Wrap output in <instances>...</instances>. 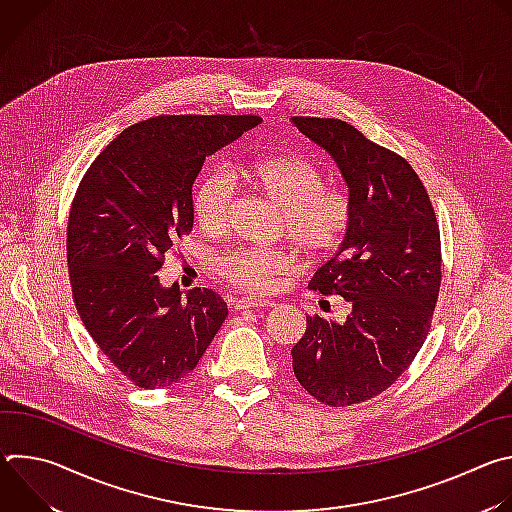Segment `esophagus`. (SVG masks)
Returning a JSON list of instances; mask_svg holds the SVG:
<instances>
[{"label":"esophagus","mask_w":512,"mask_h":512,"mask_svg":"<svg viewBox=\"0 0 512 512\" xmlns=\"http://www.w3.org/2000/svg\"><path fill=\"white\" fill-rule=\"evenodd\" d=\"M273 304L269 300H257V298H241L235 302V310H249V308H271Z\"/></svg>","instance_id":"34e87169"}]
</instances>
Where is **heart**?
Wrapping results in <instances>:
<instances>
[{
    "mask_svg": "<svg viewBox=\"0 0 512 512\" xmlns=\"http://www.w3.org/2000/svg\"><path fill=\"white\" fill-rule=\"evenodd\" d=\"M239 178L283 210V233L302 257L316 259L336 253L354 223V198L348 188L324 184L318 166L304 156H265L241 168ZM233 184L223 174H208L192 192V214L204 233L227 227ZM287 259L255 247H239L218 259V273L249 294H265L285 271Z\"/></svg>",
    "mask_w": 512,
    "mask_h": 512,
    "instance_id": "heart-1",
    "label": "heart"
}]
</instances>
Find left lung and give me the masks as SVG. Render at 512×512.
I'll return each mask as SVG.
<instances>
[{
	"instance_id": "left-lung-1",
	"label": "left lung",
	"mask_w": 512,
	"mask_h": 512,
	"mask_svg": "<svg viewBox=\"0 0 512 512\" xmlns=\"http://www.w3.org/2000/svg\"><path fill=\"white\" fill-rule=\"evenodd\" d=\"M294 123L338 164L354 198V223L310 281V289L350 302L352 314L344 324L306 316L291 367L314 399L348 407L389 389L423 346L442 285L440 225L405 158L340 119Z\"/></svg>"
}]
</instances>
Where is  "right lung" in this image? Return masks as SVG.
<instances>
[{
    "label": "right lung",
    "mask_w": 512,
    "mask_h": 512,
    "mask_svg": "<svg viewBox=\"0 0 512 512\" xmlns=\"http://www.w3.org/2000/svg\"><path fill=\"white\" fill-rule=\"evenodd\" d=\"M257 115H160L121 131L72 198L66 261L77 312L113 367L139 389L194 371L227 302L206 287H162L158 271L190 235L192 184L204 158L255 127Z\"/></svg>",
    "instance_id": "obj_1"
}]
</instances>
